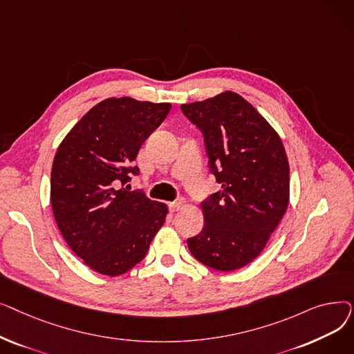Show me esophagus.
Returning a JSON list of instances; mask_svg holds the SVG:
<instances>
[{
    "mask_svg": "<svg viewBox=\"0 0 354 354\" xmlns=\"http://www.w3.org/2000/svg\"><path fill=\"white\" fill-rule=\"evenodd\" d=\"M182 207H183V201H182V199H180V201H175V202H171V203H169V209H171V212H176V211H179Z\"/></svg>",
    "mask_w": 354,
    "mask_h": 354,
    "instance_id": "esophagus-1",
    "label": "esophagus"
}]
</instances>
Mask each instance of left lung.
I'll list each match as a JSON object with an SVG mask.
<instances>
[{
	"label": "left lung",
	"mask_w": 354,
	"mask_h": 354,
	"mask_svg": "<svg viewBox=\"0 0 354 354\" xmlns=\"http://www.w3.org/2000/svg\"><path fill=\"white\" fill-rule=\"evenodd\" d=\"M203 135L221 191L201 203L205 225L191 254L218 271L243 268L263 252L290 198L286 149L271 124L234 91L180 106Z\"/></svg>",
	"instance_id": "8db88e82"
}]
</instances>
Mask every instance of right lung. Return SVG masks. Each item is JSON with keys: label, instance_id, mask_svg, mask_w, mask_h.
Here are the masks:
<instances>
[{"label": "right lung", "instance_id": "obj_1", "mask_svg": "<svg viewBox=\"0 0 354 354\" xmlns=\"http://www.w3.org/2000/svg\"><path fill=\"white\" fill-rule=\"evenodd\" d=\"M171 103L110 97L74 124L51 167V208L71 251L103 275L140 263L163 225L167 208L130 191L142 143L169 113Z\"/></svg>", "mask_w": 354, "mask_h": 354}]
</instances>
